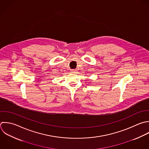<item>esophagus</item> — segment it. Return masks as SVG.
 Here are the masks:
<instances>
[{"label": "esophagus", "instance_id": "esophagus-1", "mask_svg": "<svg viewBox=\"0 0 149 149\" xmlns=\"http://www.w3.org/2000/svg\"><path fill=\"white\" fill-rule=\"evenodd\" d=\"M71 72L72 73H76L77 70H71Z\"/></svg>", "mask_w": 149, "mask_h": 149}]
</instances>
